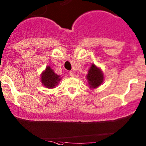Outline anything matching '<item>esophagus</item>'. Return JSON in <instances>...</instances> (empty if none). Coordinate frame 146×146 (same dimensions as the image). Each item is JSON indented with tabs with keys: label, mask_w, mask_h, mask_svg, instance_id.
Segmentation results:
<instances>
[{
	"label": "esophagus",
	"mask_w": 146,
	"mask_h": 146,
	"mask_svg": "<svg viewBox=\"0 0 146 146\" xmlns=\"http://www.w3.org/2000/svg\"><path fill=\"white\" fill-rule=\"evenodd\" d=\"M69 75H70V76H71V77H73V76H75L74 73H73V71H70V72H69Z\"/></svg>",
	"instance_id": "34e87169"
}]
</instances>
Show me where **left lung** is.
I'll list each match as a JSON object with an SVG mask.
<instances>
[{
  "mask_svg": "<svg viewBox=\"0 0 146 146\" xmlns=\"http://www.w3.org/2000/svg\"><path fill=\"white\" fill-rule=\"evenodd\" d=\"M88 81V84L91 88H95L101 85L103 82V73L99 68L95 65H92L88 70V73L86 76Z\"/></svg>",
  "mask_w": 146,
  "mask_h": 146,
  "instance_id": "left-lung-1",
  "label": "left lung"
}]
</instances>
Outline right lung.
Instances as JSON below:
<instances>
[{
	"mask_svg": "<svg viewBox=\"0 0 146 146\" xmlns=\"http://www.w3.org/2000/svg\"><path fill=\"white\" fill-rule=\"evenodd\" d=\"M42 84L47 88H54L60 80V76L55 74L50 67L47 66L41 76Z\"/></svg>",
	"mask_w": 146,
	"mask_h": 146,
	"instance_id": "obj_1",
	"label": "right lung"
}]
</instances>
